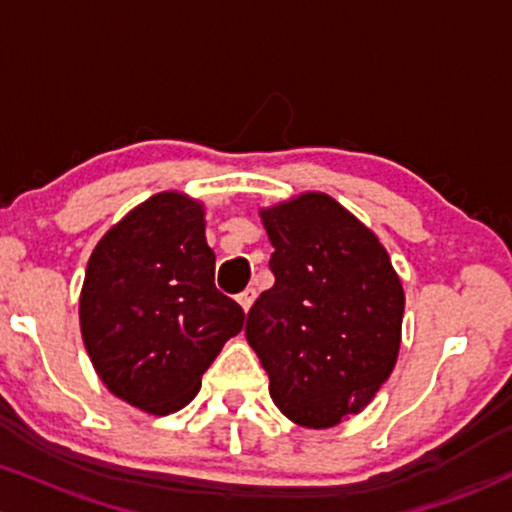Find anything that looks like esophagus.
Returning <instances> with one entry per match:
<instances>
[{
	"label": "esophagus",
	"mask_w": 512,
	"mask_h": 512,
	"mask_svg": "<svg viewBox=\"0 0 512 512\" xmlns=\"http://www.w3.org/2000/svg\"><path fill=\"white\" fill-rule=\"evenodd\" d=\"M255 289H245L243 293H238V303H240V308L245 310V313H248L250 310V305H252V301H255Z\"/></svg>",
	"instance_id": "esophagus-1"
}]
</instances>
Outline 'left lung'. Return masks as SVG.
<instances>
[{"instance_id": "8db88e82", "label": "left lung", "mask_w": 512, "mask_h": 512, "mask_svg": "<svg viewBox=\"0 0 512 512\" xmlns=\"http://www.w3.org/2000/svg\"><path fill=\"white\" fill-rule=\"evenodd\" d=\"M260 216L274 286L250 308L245 337L281 414L332 428L366 407L395 368L402 281L375 233L330 195L305 192Z\"/></svg>"}]
</instances>
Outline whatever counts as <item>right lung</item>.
Returning <instances> with one entry per match:
<instances>
[{
	"instance_id": "add662e5",
	"label": "right lung",
	"mask_w": 512,
	"mask_h": 512,
	"mask_svg": "<svg viewBox=\"0 0 512 512\" xmlns=\"http://www.w3.org/2000/svg\"><path fill=\"white\" fill-rule=\"evenodd\" d=\"M204 207L158 192L98 240L79 301L98 378L132 407L166 416L190 404L204 370L243 330L245 313L214 286Z\"/></svg>"
}]
</instances>
